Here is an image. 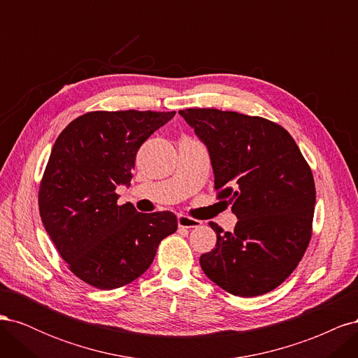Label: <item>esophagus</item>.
<instances>
[{
  "label": "esophagus",
  "mask_w": 358,
  "mask_h": 358,
  "mask_svg": "<svg viewBox=\"0 0 358 358\" xmlns=\"http://www.w3.org/2000/svg\"><path fill=\"white\" fill-rule=\"evenodd\" d=\"M178 225L180 229H194V227L201 225V221L189 218V216L185 215H178Z\"/></svg>",
  "instance_id": "obj_1"
}]
</instances>
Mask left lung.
I'll return each instance as SVG.
<instances>
[{"mask_svg":"<svg viewBox=\"0 0 358 358\" xmlns=\"http://www.w3.org/2000/svg\"><path fill=\"white\" fill-rule=\"evenodd\" d=\"M209 150L220 200L237 216L218 224L216 245L200 257L212 282L239 297L262 296L292 273L312 236L315 182L294 138L259 116L218 109L179 110Z\"/></svg>","mask_w":358,"mask_h":358,"instance_id":"8db88e82","label":"left lung"}]
</instances>
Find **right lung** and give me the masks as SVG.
<instances>
[{"instance_id":"right-lung-1","label":"right lung","mask_w":358,"mask_h":358,"mask_svg":"<svg viewBox=\"0 0 358 358\" xmlns=\"http://www.w3.org/2000/svg\"><path fill=\"white\" fill-rule=\"evenodd\" d=\"M176 112H90L58 136L40 182L45 230L71 272L100 289L124 287L152 264L159 242L178 230L169 210L117 204L131 185L138 148Z\"/></svg>"}]
</instances>
